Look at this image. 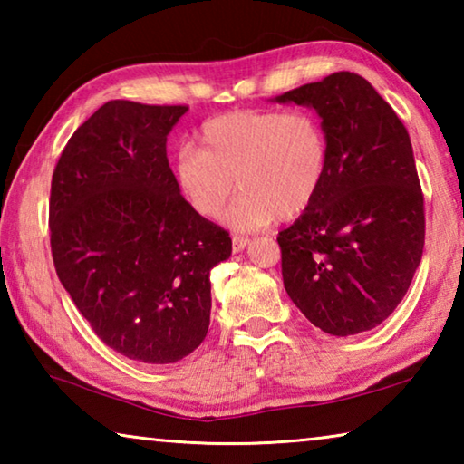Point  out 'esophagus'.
<instances>
[{
	"mask_svg": "<svg viewBox=\"0 0 464 464\" xmlns=\"http://www.w3.org/2000/svg\"><path fill=\"white\" fill-rule=\"evenodd\" d=\"M231 243H233V251L235 254H239V251L246 249V246L249 243L247 237H243V235H233L231 237Z\"/></svg>",
	"mask_w": 464,
	"mask_h": 464,
	"instance_id": "obj_1",
	"label": "esophagus"
}]
</instances>
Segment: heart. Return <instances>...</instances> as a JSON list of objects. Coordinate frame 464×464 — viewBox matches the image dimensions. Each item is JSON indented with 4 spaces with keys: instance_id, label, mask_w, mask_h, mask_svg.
Instances as JSON below:
<instances>
[{
    "instance_id": "b5f03b06",
    "label": "heart",
    "mask_w": 464,
    "mask_h": 464,
    "mask_svg": "<svg viewBox=\"0 0 464 464\" xmlns=\"http://www.w3.org/2000/svg\"><path fill=\"white\" fill-rule=\"evenodd\" d=\"M329 137L311 110H235L200 127L196 149L179 151L176 184L196 215L217 218L235 192H243L227 213L237 231L260 229L274 218L304 213L325 184Z\"/></svg>"
}]
</instances>
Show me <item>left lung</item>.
<instances>
[{"label":"left lung","mask_w":464,"mask_h":464,"mask_svg":"<svg viewBox=\"0 0 464 464\" xmlns=\"http://www.w3.org/2000/svg\"><path fill=\"white\" fill-rule=\"evenodd\" d=\"M315 108L329 171L278 233L282 280L313 325L337 337L381 325L410 288L426 239L410 132L364 77L337 72L276 98Z\"/></svg>","instance_id":"8db88e82"}]
</instances>
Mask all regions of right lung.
I'll use <instances>...</instances> for the list:
<instances>
[{
	"label": "right lung",
	"instance_id": "right-lung-1",
	"mask_svg": "<svg viewBox=\"0 0 464 464\" xmlns=\"http://www.w3.org/2000/svg\"><path fill=\"white\" fill-rule=\"evenodd\" d=\"M188 106L110 100L53 171L54 270L102 342L137 362L171 364L202 343L210 270L231 237L188 207L168 135Z\"/></svg>",
	"mask_w": 464,
	"mask_h": 464
}]
</instances>
